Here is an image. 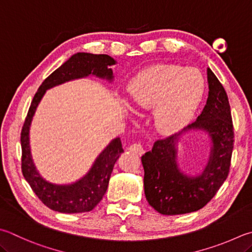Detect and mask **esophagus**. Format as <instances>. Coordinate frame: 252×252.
Wrapping results in <instances>:
<instances>
[{"label":"esophagus","mask_w":252,"mask_h":252,"mask_svg":"<svg viewBox=\"0 0 252 252\" xmlns=\"http://www.w3.org/2000/svg\"><path fill=\"white\" fill-rule=\"evenodd\" d=\"M129 150L131 151V153H134V154L138 155V156H141V155L145 154V149H144V147H142L141 144H132L129 147Z\"/></svg>","instance_id":"34e87169"}]
</instances>
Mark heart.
Here are the masks:
<instances>
[{"label":"heart","mask_w":252,"mask_h":252,"mask_svg":"<svg viewBox=\"0 0 252 252\" xmlns=\"http://www.w3.org/2000/svg\"><path fill=\"white\" fill-rule=\"evenodd\" d=\"M205 82L195 68L161 64L138 73L128 85L137 108H155L154 123L162 134L172 135L187 127L203 98Z\"/></svg>","instance_id":"obj_1"}]
</instances>
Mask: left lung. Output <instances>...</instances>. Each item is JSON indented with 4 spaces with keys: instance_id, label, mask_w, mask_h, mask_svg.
<instances>
[{
    "instance_id": "1",
    "label": "left lung",
    "mask_w": 252,
    "mask_h": 252,
    "mask_svg": "<svg viewBox=\"0 0 252 252\" xmlns=\"http://www.w3.org/2000/svg\"><path fill=\"white\" fill-rule=\"evenodd\" d=\"M208 97L197 120L179 134L157 140L141 157L147 201L162 215H180L201 210L215 196L228 177L234 149V128L228 97L213 71L207 69ZM192 130L205 131L212 146L201 174H184L177 164V145Z\"/></svg>"
}]
</instances>
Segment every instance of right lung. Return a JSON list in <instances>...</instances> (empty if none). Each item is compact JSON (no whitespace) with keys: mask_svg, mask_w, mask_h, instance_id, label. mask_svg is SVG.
Wrapping results in <instances>:
<instances>
[{"mask_svg":"<svg viewBox=\"0 0 252 252\" xmlns=\"http://www.w3.org/2000/svg\"><path fill=\"white\" fill-rule=\"evenodd\" d=\"M115 63L116 60L108 55L78 52L41 83L32 98L21 132L22 172L39 200L52 211L68 214L92 211L106 193L114 164L124 149L117 137L98 155L89 172L78 181L71 184H55L47 181L36 169L30 145V129L38 104L47 90L71 80L95 75L112 82L114 74L111 67Z\"/></svg>","mask_w":252,"mask_h":252,"instance_id":"1","label":"right lung"}]
</instances>
